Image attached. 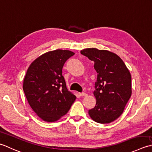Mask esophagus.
<instances>
[{
  "label": "esophagus",
  "instance_id": "esophagus-1",
  "mask_svg": "<svg viewBox=\"0 0 152 152\" xmlns=\"http://www.w3.org/2000/svg\"><path fill=\"white\" fill-rule=\"evenodd\" d=\"M79 96H87L88 94L85 93V92H79Z\"/></svg>",
  "mask_w": 152,
  "mask_h": 152
}]
</instances>
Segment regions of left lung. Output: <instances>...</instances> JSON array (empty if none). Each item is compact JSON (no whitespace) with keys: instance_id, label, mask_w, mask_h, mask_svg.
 I'll return each instance as SVG.
<instances>
[{"instance_id":"8db88e82","label":"left lung","mask_w":152,"mask_h":152,"mask_svg":"<svg viewBox=\"0 0 152 152\" xmlns=\"http://www.w3.org/2000/svg\"><path fill=\"white\" fill-rule=\"evenodd\" d=\"M80 53L94 61L98 74L93 92L96 104L88 110L89 115L99 123L113 122L123 113L131 96L129 70L119 56L109 50L86 48Z\"/></svg>"}]
</instances>
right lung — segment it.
<instances>
[{"mask_svg":"<svg viewBox=\"0 0 152 152\" xmlns=\"http://www.w3.org/2000/svg\"><path fill=\"white\" fill-rule=\"evenodd\" d=\"M74 54L60 49L46 52L27 69L23 83L24 93L32 110L45 121L60 119L75 100L62 75L65 62Z\"/></svg>","mask_w":152,"mask_h":152,"instance_id":"obj_1","label":"right lung"}]
</instances>
